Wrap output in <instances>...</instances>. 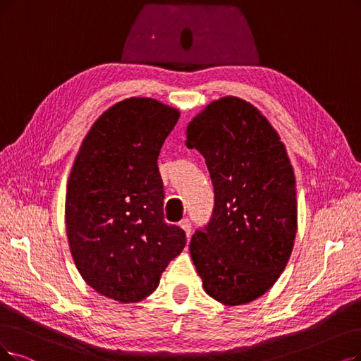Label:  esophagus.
<instances>
[{
  "instance_id": "1",
  "label": "esophagus",
  "mask_w": 361,
  "mask_h": 361,
  "mask_svg": "<svg viewBox=\"0 0 361 361\" xmlns=\"http://www.w3.org/2000/svg\"><path fill=\"white\" fill-rule=\"evenodd\" d=\"M180 228L185 231V235H186V238H190V235H191V221L186 218V219H182L180 221Z\"/></svg>"
}]
</instances>
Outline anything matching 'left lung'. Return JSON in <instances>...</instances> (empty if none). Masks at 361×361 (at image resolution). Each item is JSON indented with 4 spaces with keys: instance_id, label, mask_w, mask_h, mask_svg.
<instances>
[{
    "instance_id": "obj_1",
    "label": "left lung",
    "mask_w": 361,
    "mask_h": 361,
    "mask_svg": "<svg viewBox=\"0 0 361 361\" xmlns=\"http://www.w3.org/2000/svg\"><path fill=\"white\" fill-rule=\"evenodd\" d=\"M206 158L214 209L190 252L206 293L226 307L262 296L284 271L298 229L295 173L262 112L244 99L213 100L186 126Z\"/></svg>"
}]
</instances>
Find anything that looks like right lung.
Instances as JSON below:
<instances>
[{
    "label": "right lung",
    "instance_id": "1",
    "mask_svg": "<svg viewBox=\"0 0 361 361\" xmlns=\"http://www.w3.org/2000/svg\"><path fill=\"white\" fill-rule=\"evenodd\" d=\"M180 117L152 97L108 108L85 135L66 186L69 250L84 281L121 304L148 298L185 247L164 222L158 155Z\"/></svg>",
    "mask_w": 361,
    "mask_h": 361
}]
</instances>
